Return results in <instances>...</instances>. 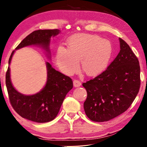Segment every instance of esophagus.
<instances>
[{
  "instance_id": "1",
  "label": "esophagus",
  "mask_w": 147,
  "mask_h": 147,
  "mask_svg": "<svg viewBox=\"0 0 147 147\" xmlns=\"http://www.w3.org/2000/svg\"><path fill=\"white\" fill-rule=\"evenodd\" d=\"M74 83V87H79L81 85V83L79 80H77V79H75L73 82Z\"/></svg>"
}]
</instances>
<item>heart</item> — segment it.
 <instances>
[{"mask_svg":"<svg viewBox=\"0 0 147 147\" xmlns=\"http://www.w3.org/2000/svg\"><path fill=\"white\" fill-rule=\"evenodd\" d=\"M112 53L109 40L97 35L76 34L67 40V50L59 47L56 61L61 70L71 76L77 71L79 63L88 76H96L107 66Z\"/></svg>","mask_w":147,"mask_h":147,"instance_id":"b5f03b06","label":"heart"}]
</instances>
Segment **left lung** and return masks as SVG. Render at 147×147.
<instances>
[{
  "label": "left lung",
  "instance_id": "8db88e82",
  "mask_svg": "<svg viewBox=\"0 0 147 147\" xmlns=\"http://www.w3.org/2000/svg\"><path fill=\"white\" fill-rule=\"evenodd\" d=\"M119 39V53L106 70L83 83L87 92L84 110L93 121H108L125 112L140 88L138 59L128 44Z\"/></svg>",
  "mask_w": 147,
  "mask_h": 147
}]
</instances>
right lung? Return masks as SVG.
<instances>
[{
  "instance_id": "right-lung-1",
  "label": "right lung",
  "mask_w": 147,
  "mask_h": 147,
  "mask_svg": "<svg viewBox=\"0 0 147 147\" xmlns=\"http://www.w3.org/2000/svg\"><path fill=\"white\" fill-rule=\"evenodd\" d=\"M60 30H38L31 33L24 38L15 50L27 46L42 47L50 54L49 46L51 37H55ZM15 50L9 59V65ZM47 81L45 86L38 93L26 96L19 93L12 85L8 66L6 74V84L9 99L15 111L22 117L37 123H46L55 119L68 92L73 88L71 79L55 70L46 62Z\"/></svg>"
}]
</instances>
